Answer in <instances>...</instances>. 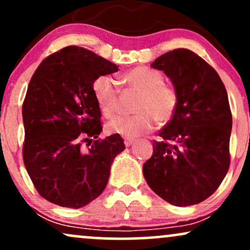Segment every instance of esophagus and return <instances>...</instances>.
Instances as JSON below:
<instances>
[{"label": "esophagus", "mask_w": 250, "mask_h": 250, "mask_svg": "<svg viewBox=\"0 0 250 250\" xmlns=\"http://www.w3.org/2000/svg\"><path fill=\"white\" fill-rule=\"evenodd\" d=\"M133 143H134L133 139H125V147H130Z\"/></svg>", "instance_id": "34e87169"}]
</instances>
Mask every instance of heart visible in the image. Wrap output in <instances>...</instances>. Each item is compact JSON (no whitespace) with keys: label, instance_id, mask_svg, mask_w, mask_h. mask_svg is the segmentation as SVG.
<instances>
[{"label":"heart","instance_id":"obj_1","mask_svg":"<svg viewBox=\"0 0 250 250\" xmlns=\"http://www.w3.org/2000/svg\"><path fill=\"white\" fill-rule=\"evenodd\" d=\"M123 82L140 91L136 115L117 116L107 125L109 134L121 135L127 139L141 136L155 127V121L167 123L176 111L179 96L171 85L165 84L160 71L139 67L128 71ZM93 91L100 110L105 117H113L119 109V89L116 82L108 75L99 76L93 82Z\"/></svg>","mask_w":250,"mask_h":250}]
</instances>
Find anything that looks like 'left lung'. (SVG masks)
<instances>
[{
    "mask_svg": "<svg viewBox=\"0 0 250 250\" xmlns=\"http://www.w3.org/2000/svg\"><path fill=\"white\" fill-rule=\"evenodd\" d=\"M151 68L170 79L179 96L173 119L153 143L143 176L154 193L187 207L208 199L229 169L231 111L219 74L191 50L175 49Z\"/></svg>",
    "mask_w": 250,
    "mask_h": 250,
    "instance_id": "left-lung-1",
    "label": "left lung"
}]
</instances>
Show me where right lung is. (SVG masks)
Instances as JSON below:
<instances>
[{
	"label": "right lung",
	"mask_w": 250,
	"mask_h": 250,
	"mask_svg": "<svg viewBox=\"0 0 250 250\" xmlns=\"http://www.w3.org/2000/svg\"><path fill=\"white\" fill-rule=\"evenodd\" d=\"M117 70L93 51L69 45L43 60L31 77L22 107L23 161L49 202L81 208L104 190L111 163L125 147L116 134L93 141L102 125L93 82ZM83 142L91 147L83 148Z\"/></svg>",
	"instance_id": "right-lung-1"
}]
</instances>
